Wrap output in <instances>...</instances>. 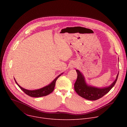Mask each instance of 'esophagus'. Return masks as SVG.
<instances>
[{"instance_id": "1", "label": "esophagus", "mask_w": 127, "mask_h": 127, "mask_svg": "<svg viewBox=\"0 0 127 127\" xmlns=\"http://www.w3.org/2000/svg\"><path fill=\"white\" fill-rule=\"evenodd\" d=\"M75 66H76V64L74 63H72L71 64L70 66V68L71 69H73L74 67H75Z\"/></svg>"}]
</instances>
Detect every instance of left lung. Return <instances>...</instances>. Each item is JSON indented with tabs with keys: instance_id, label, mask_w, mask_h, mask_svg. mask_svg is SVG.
<instances>
[{
	"instance_id": "1",
	"label": "left lung",
	"mask_w": 127,
	"mask_h": 127,
	"mask_svg": "<svg viewBox=\"0 0 127 127\" xmlns=\"http://www.w3.org/2000/svg\"><path fill=\"white\" fill-rule=\"evenodd\" d=\"M76 71L77 73V78L74 83L75 92L81 97L90 100H95L99 99L109 92L116 84L119 72H118L115 80L110 86L99 88L88 84L81 72L78 70H76Z\"/></svg>"
}]
</instances>
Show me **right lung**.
Masks as SVG:
<instances>
[{"mask_svg":"<svg viewBox=\"0 0 127 127\" xmlns=\"http://www.w3.org/2000/svg\"><path fill=\"white\" fill-rule=\"evenodd\" d=\"M63 73L60 74L57 77H56L55 79H54L51 83H50L48 85H46L41 88L38 89H35V90H28L22 87H21L19 84H18L14 79V80L16 83V84L19 86V87L23 90V91L27 95L31 96V97H42V96H46L51 93L53 92V91L54 89V88H55V83L57 79L63 74Z\"/></svg>","mask_w":127,"mask_h":127,"instance_id":"add662e5","label":"right lung"}]
</instances>
